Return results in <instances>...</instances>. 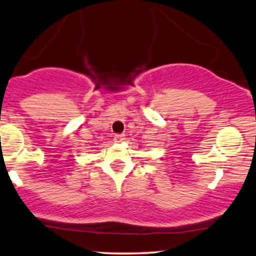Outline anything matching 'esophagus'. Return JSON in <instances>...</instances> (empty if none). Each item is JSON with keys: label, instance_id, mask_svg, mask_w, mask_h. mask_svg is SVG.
Returning <instances> with one entry per match:
<instances>
[{"label": "esophagus", "instance_id": "34e87169", "mask_svg": "<svg viewBox=\"0 0 256 256\" xmlns=\"http://www.w3.org/2000/svg\"><path fill=\"white\" fill-rule=\"evenodd\" d=\"M124 134L123 133H120V134H116V136H114V140L116 142H123V140H124Z\"/></svg>", "mask_w": 256, "mask_h": 256}]
</instances>
